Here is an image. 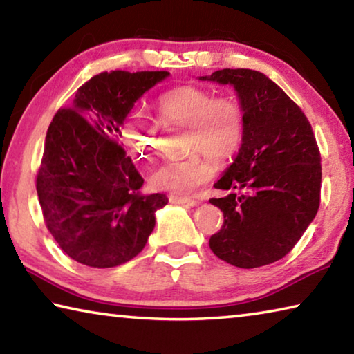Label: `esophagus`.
I'll return each mask as SVG.
<instances>
[{"instance_id":"obj_1","label":"esophagus","mask_w":354,"mask_h":354,"mask_svg":"<svg viewBox=\"0 0 354 354\" xmlns=\"http://www.w3.org/2000/svg\"><path fill=\"white\" fill-rule=\"evenodd\" d=\"M170 201L175 203V205H189V206H195L196 200L189 198V196H181V195H170Z\"/></svg>"}]
</instances>
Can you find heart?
Here are the masks:
<instances>
[{
    "instance_id": "heart-1",
    "label": "heart",
    "mask_w": 354,
    "mask_h": 354,
    "mask_svg": "<svg viewBox=\"0 0 354 354\" xmlns=\"http://www.w3.org/2000/svg\"><path fill=\"white\" fill-rule=\"evenodd\" d=\"M156 111L169 127H185L187 158L169 160L153 173L156 189L175 194H192L214 175L215 164L231 160L241 149L245 137V111L231 95H215L207 88L184 86L160 95ZM123 142L137 158L154 160L159 154L160 137L154 123L134 117L122 128Z\"/></svg>"
}]
</instances>
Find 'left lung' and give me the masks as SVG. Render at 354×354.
Instances as JSON below:
<instances>
[{"instance_id": "left-lung-1", "label": "left lung", "mask_w": 354, "mask_h": 354, "mask_svg": "<svg viewBox=\"0 0 354 354\" xmlns=\"http://www.w3.org/2000/svg\"><path fill=\"white\" fill-rule=\"evenodd\" d=\"M200 80L234 86L247 120L234 162L214 184L227 195L209 200L225 218L209 247L239 268L277 262L295 247L320 206L322 158L313 127L261 71L223 68Z\"/></svg>"}]
</instances>
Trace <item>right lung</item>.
Returning <instances> with one entry per match:
<instances>
[{"instance_id": "obj_1", "label": "right lung", "mask_w": 354, "mask_h": 354, "mask_svg": "<svg viewBox=\"0 0 354 354\" xmlns=\"http://www.w3.org/2000/svg\"><path fill=\"white\" fill-rule=\"evenodd\" d=\"M169 75L104 71L50 123L35 189L48 231L73 261L93 268L131 261L169 203L164 194H142L143 178L118 142L136 101Z\"/></svg>"}]
</instances>
